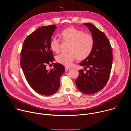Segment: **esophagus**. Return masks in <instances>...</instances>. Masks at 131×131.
Instances as JSON below:
<instances>
[{"mask_svg": "<svg viewBox=\"0 0 131 131\" xmlns=\"http://www.w3.org/2000/svg\"><path fill=\"white\" fill-rule=\"evenodd\" d=\"M70 70V68H69L67 67H65V71H67V70Z\"/></svg>", "mask_w": 131, "mask_h": 131, "instance_id": "1", "label": "esophagus"}]
</instances>
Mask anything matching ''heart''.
<instances>
[{"label":"heart","mask_w":131,"mask_h":131,"mask_svg":"<svg viewBox=\"0 0 131 131\" xmlns=\"http://www.w3.org/2000/svg\"><path fill=\"white\" fill-rule=\"evenodd\" d=\"M63 41L70 43L68 53H62L57 57L58 63L67 67L71 66L77 58L79 60L86 59L91 54L94 46L92 35L82 30L69 27L63 30L60 34ZM51 50L58 53L60 50V39L54 37L50 42Z\"/></svg>","instance_id":"1"}]
</instances>
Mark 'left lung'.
Wrapping results in <instances>:
<instances>
[{"instance_id": "1", "label": "left lung", "mask_w": 131, "mask_h": 131, "mask_svg": "<svg viewBox=\"0 0 131 131\" xmlns=\"http://www.w3.org/2000/svg\"><path fill=\"white\" fill-rule=\"evenodd\" d=\"M94 39V46L91 54L80 63L84 66L79 70L76 80L78 90L86 94L101 91L107 84L111 72L113 53L110 43L105 34L90 23H84ZM88 68V70L85 69Z\"/></svg>"}]
</instances>
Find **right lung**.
I'll list each match as a JSON object with an SVG mask.
<instances>
[{"instance_id": "obj_1", "label": "right lung", "mask_w": 131, "mask_h": 131, "mask_svg": "<svg viewBox=\"0 0 131 131\" xmlns=\"http://www.w3.org/2000/svg\"><path fill=\"white\" fill-rule=\"evenodd\" d=\"M56 28L55 25L40 27L26 37L21 52V66L28 84L35 92L46 96L58 90L65 69L58 63L53 69H46L54 60L50 42Z\"/></svg>"}]
</instances>
